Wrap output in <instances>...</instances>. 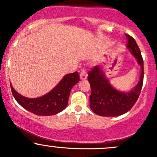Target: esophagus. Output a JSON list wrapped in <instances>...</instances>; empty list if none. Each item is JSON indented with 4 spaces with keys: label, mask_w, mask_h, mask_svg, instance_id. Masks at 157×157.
Returning a JSON list of instances; mask_svg holds the SVG:
<instances>
[{
    "label": "esophagus",
    "mask_w": 157,
    "mask_h": 157,
    "mask_svg": "<svg viewBox=\"0 0 157 157\" xmlns=\"http://www.w3.org/2000/svg\"><path fill=\"white\" fill-rule=\"evenodd\" d=\"M80 77L82 80H84L87 78V73H86V71L85 69H82L81 72H80Z\"/></svg>",
    "instance_id": "obj_1"
}]
</instances>
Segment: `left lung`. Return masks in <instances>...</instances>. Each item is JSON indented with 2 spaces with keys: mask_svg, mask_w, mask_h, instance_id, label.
I'll list each match as a JSON object with an SVG mask.
<instances>
[{
  "mask_svg": "<svg viewBox=\"0 0 157 157\" xmlns=\"http://www.w3.org/2000/svg\"><path fill=\"white\" fill-rule=\"evenodd\" d=\"M128 39L127 48L135 58L140 66V79L137 84L130 91L116 90L110 84L105 71L102 67L96 66L88 74V81L91 87L90 107L94 113L100 116L116 117L130 110L139 97L144 80V61L137 42L129 35L125 34Z\"/></svg>",
  "mask_w": 157,
  "mask_h": 157,
  "instance_id": "obj_1",
  "label": "left lung"
}]
</instances>
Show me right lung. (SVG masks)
<instances>
[{"instance_id": "obj_1", "label": "right lung", "mask_w": 157, "mask_h": 157, "mask_svg": "<svg viewBox=\"0 0 157 157\" xmlns=\"http://www.w3.org/2000/svg\"><path fill=\"white\" fill-rule=\"evenodd\" d=\"M79 81L80 77L77 71L66 74L50 92L37 98L22 96L14 90L11 83L10 87L14 98L22 107L37 115L49 116L59 113L67 107L71 89Z\"/></svg>"}]
</instances>
